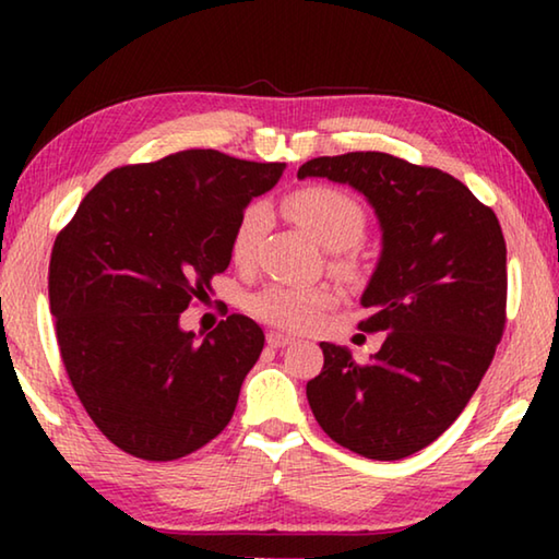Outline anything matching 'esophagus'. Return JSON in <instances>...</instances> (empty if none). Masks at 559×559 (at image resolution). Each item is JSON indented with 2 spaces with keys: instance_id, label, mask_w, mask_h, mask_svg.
<instances>
[{
  "instance_id": "esophagus-1",
  "label": "esophagus",
  "mask_w": 559,
  "mask_h": 559,
  "mask_svg": "<svg viewBox=\"0 0 559 559\" xmlns=\"http://www.w3.org/2000/svg\"><path fill=\"white\" fill-rule=\"evenodd\" d=\"M266 343L271 347H286V345L293 343V337L290 335H283V333H276V330H271V333L266 335Z\"/></svg>"
}]
</instances>
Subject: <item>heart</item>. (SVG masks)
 <instances>
[{
    "mask_svg": "<svg viewBox=\"0 0 559 559\" xmlns=\"http://www.w3.org/2000/svg\"><path fill=\"white\" fill-rule=\"evenodd\" d=\"M286 212L316 241L330 251H343L365 236V210L347 192L328 185H310L286 197ZM269 206L251 202L241 212L231 234V259L239 266H249L257 253L263 231L269 226ZM340 269H349V259L337 261ZM335 296L323 286H286L273 283L249 298V310L259 320L283 330H308L318 325L323 310L333 306Z\"/></svg>",
    "mask_w": 559,
    "mask_h": 559,
    "instance_id": "heart-1",
    "label": "heart"
}]
</instances>
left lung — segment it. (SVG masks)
<instances>
[{
  "label": "left lung",
  "mask_w": 559,
  "mask_h": 559,
  "mask_svg": "<svg viewBox=\"0 0 559 559\" xmlns=\"http://www.w3.org/2000/svg\"><path fill=\"white\" fill-rule=\"evenodd\" d=\"M298 177L349 185L372 204L382 253L359 328L384 333L357 365L320 343L323 372L306 386L313 416L340 447L396 461L429 447L468 404L506 328V239L490 206L437 167L386 153L308 159Z\"/></svg>",
  "instance_id": "left-lung-1"
}]
</instances>
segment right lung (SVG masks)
<instances>
[{
  "label": "right lung",
  "instance_id": "obj_1",
  "mask_svg": "<svg viewBox=\"0 0 559 559\" xmlns=\"http://www.w3.org/2000/svg\"><path fill=\"white\" fill-rule=\"evenodd\" d=\"M283 163L182 150L108 173L56 236L51 316L93 424L130 456L175 461L231 421L263 330L229 316L202 343L179 328L231 261V234Z\"/></svg>",
  "mask_w": 559,
  "mask_h": 559
}]
</instances>
